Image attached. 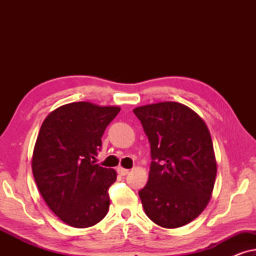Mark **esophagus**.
I'll return each instance as SVG.
<instances>
[{
  "label": "esophagus",
  "mask_w": 256,
  "mask_h": 256,
  "mask_svg": "<svg viewBox=\"0 0 256 256\" xmlns=\"http://www.w3.org/2000/svg\"><path fill=\"white\" fill-rule=\"evenodd\" d=\"M118 174H121V176H126V174H129V170L124 169V168H122V166H118Z\"/></svg>",
  "instance_id": "34e87169"
}]
</instances>
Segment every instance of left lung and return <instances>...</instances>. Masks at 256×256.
Masks as SVG:
<instances>
[{
	"label": "left lung",
	"mask_w": 256,
	"mask_h": 256,
	"mask_svg": "<svg viewBox=\"0 0 256 256\" xmlns=\"http://www.w3.org/2000/svg\"><path fill=\"white\" fill-rule=\"evenodd\" d=\"M152 152L148 183L138 191L150 220L177 228L197 218L211 199L216 176L212 138L204 120L183 104L136 107Z\"/></svg>",
	"instance_id": "left-lung-1"
}]
</instances>
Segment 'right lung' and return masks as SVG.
<instances>
[{
	"instance_id": "right-lung-1",
	"label": "right lung",
	"mask_w": 256,
	"mask_h": 256,
	"mask_svg": "<svg viewBox=\"0 0 256 256\" xmlns=\"http://www.w3.org/2000/svg\"><path fill=\"white\" fill-rule=\"evenodd\" d=\"M121 108L80 101L51 112L42 124L32 174L48 208L76 228L94 226L110 208L116 171L96 164L104 129Z\"/></svg>"
}]
</instances>
